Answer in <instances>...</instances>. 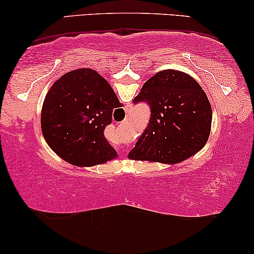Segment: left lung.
Here are the masks:
<instances>
[{
    "label": "left lung",
    "instance_id": "1",
    "mask_svg": "<svg viewBox=\"0 0 254 254\" xmlns=\"http://www.w3.org/2000/svg\"><path fill=\"white\" fill-rule=\"evenodd\" d=\"M133 103H147L150 120L129 158L175 164L195 155L208 141L210 103L199 83L185 72H157L144 83Z\"/></svg>",
    "mask_w": 254,
    "mask_h": 254
}]
</instances>
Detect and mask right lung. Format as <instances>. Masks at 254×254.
<instances>
[{
    "instance_id": "add662e5",
    "label": "right lung",
    "mask_w": 254,
    "mask_h": 254,
    "mask_svg": "<svg viewBox=\"0 0 254 254\" xmlns=\"http://www.w3.org/2000/svg\"><path fill=\"white\" fill-rule=\"evenodd\" d=\"M121 105L113 89L92 69L61 76L47 92L41 110V130L62 159L77 166L102 164L117 157L104 136L113 109Z\"/></svg>"
}]
</instances>
